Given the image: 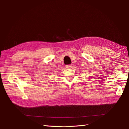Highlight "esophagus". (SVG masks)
<instances>
[{
    "label": "esophagus",
    "mask_w": 129,
    "mask_h": 129,
    "mask_svg": "<svg viewBox=\"0 0 129 129\" xmlns=\"http://www.w3.org/2000/svg\"><path fill=\"white\" fill-rule=\"evenodd\" d=\"M72 68V64H69L66 66V68L69 69V68Z\"/></svg>",
    "instance_id": "obj_1"
}]
</instances>
